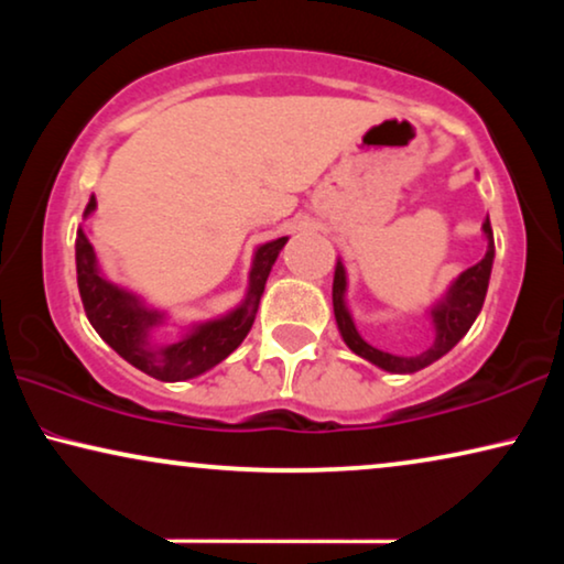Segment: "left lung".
I'll list each match as a JSON object with an SVG mask.
<instances>
[{"label": "left lung", "mask_w": 564, "mask_h": 564, "mask_svg": "<svg viewBox=\"0 0 564 564\" xmlns=\"http://www.w3.org/2000/svg\"><path fill=\"white\" fill-rule=\"evenodd\" d=\"M482 230L485 236H488V253H485L482 261H477L475 267H469L467 272H462L459 280L452 284L449 295H446L444 303L434 311V323H436L434 349H429L423 357H415V359L395 357V354L375 349V346H369L365 338L357 334V328H354L351 323V315L346 313L344 307L346 274H344L341 261H338L336 274H334V313H336L338 330H341L346 346H349L354 354H359V357L372 361V365L388 369V372H419V369L429 367L431 361L442 359L446 351H452L454 346L459 344V338L465 336L469 326L475 323L477 313L482 311L485 292H488L492 257H496V243H492V228L488 218L482 223Z\"/></svg>", "instance_id": "left-lung-1"}]
</instances>
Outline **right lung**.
Here are the masks:
<instances>
[{"label":"right lung","instance_id":"1","mask_svg":"<svg viewBox=\"0 0 564 564\" xmlns=\"http://www.w3.org/2000/svg\"><path fill=\"white\" fill-rule=\"evenodd\" d=\"M95 205L97 199L91 197L84 215L95 210ZM284 243H288V238H276V241H269L257 251L251 267L249 297L238 311L230 313L228 318L205 323L180 344L153 351L145 344V330L159 321V315L143 311L133 295H128V292L118 290L99 276L95 249H91L89 238L79 230L76 234V282H79L84 313H87L97 334L135 369L156 377L161 382L189 380V377H197L210 367L220 365L249 334L267 276L272 272L274 259L280 257Z\"/></svg>","mask_w":564,"mask_h":564}]
</instances>
